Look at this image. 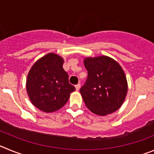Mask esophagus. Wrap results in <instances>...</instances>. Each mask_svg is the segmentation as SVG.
<instances>
[{"label":"esophagus","instance_id":"esophagus-1","mask_svg":"<svg viewBox=\"0 0 154 154\" xmlns=\"http://www.w3.org/2000/svg\"><path fill=\"white\" fill-rule=\"evenodd\" d=\"M80 87H81L80 84H77V85H75V89H76V90H77V91L79 90Z\"/></svg>","mask_w":154,"mask_h":154}]
</instances>
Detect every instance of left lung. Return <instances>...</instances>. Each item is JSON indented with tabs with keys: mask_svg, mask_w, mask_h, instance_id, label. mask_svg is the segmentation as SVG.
Wrapping results in <instances>:
<instances>
[{
	"mask_svg": "<svg viewBox=\"0 0 154 154\" xmlns=\"http://www.w3.org/2000/svg\"><path fill=\"white\" fill-rule=\"evenodd\" d=\"M83 62L88 78L80 93L86 107L102 116L116 112L124 102L128 90L126 75L120 65L106 55L87 57Z\"/></svg>",
	"mask_w": 154,
	"mask_h": 154,
	"instance_id": "8db88e82",
	"label": "left lung"
}]
</instances>
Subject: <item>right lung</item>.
Returning a JSON list of instances; mask_svg holds the SVG:
<instances>
[{
    "label": "right lung",
    "instance_id": "right-lung-1",
    "mask_svg": "<svg viewBox=\"0 0 154 154\" xmlns=\"http://www.w3.org/2000/svg\"><path fill=\"white\" fill-rule=\"evenodd\" d=\"M64 59L55 53H48L35 62L29 70L26 89L31 103L45 112L60 109L67 103L75 88L69 82L63 69Z\"/></svg>",
    "mask_w": 154,
    "mask_h": 154
}]
</instances>
